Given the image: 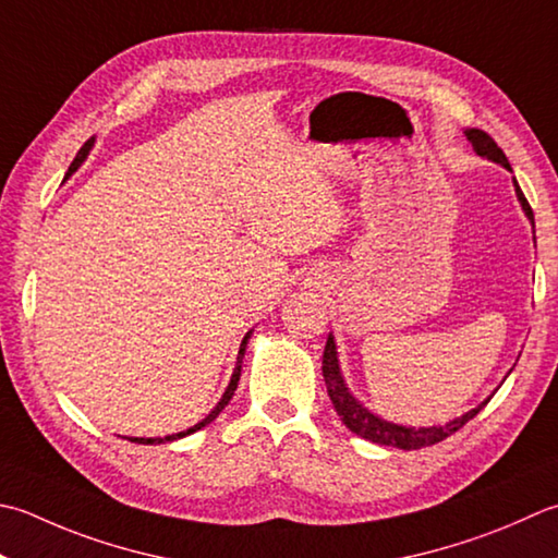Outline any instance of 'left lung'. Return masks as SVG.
Instances as JSON below:
<instances>
[{"instance_id":"8db88e82","label":"left lung","mask_w":558,"mask_h":558,"mask_svg":"<svg viewBox=\"0 0 558 558\" xmlns=\"http://www.w3.org/2000/svg\"><path fill=\"white\" fill-rule=\"evenodd\" d=\"M466 140L472 142V147L478 157H484L488 161H496L500 167L510 169V161L504 155V149H500L494 137L486 135L484 130L478 128H469L464 130ZM512 185H515V195L522 205V213L530 220V225L534 227V215H532V207L527 203L525 195H522L518 181L512 179ZM322 373H324V381H326V391H329L331 403L338 416L345 423L348 430H353L360 438H365L369 442H377V445H385V447H399V450H421V447H428L440 442L445 438H450L452 433H457L462 428L466 421H472L478 411H482L486 403L490 401V397L486 401L478 403L476 409L462 413L460 418L454 421H447L442 425H428V428H411V425H399V423H391L379 418L377 413H373L369 409H365L363 403H360L353 395L351 389H348L343 373H341V365H338V351H336V341H333V333H329V341H326L324 348V363H322Z\"/></svg>"}]
</instances>
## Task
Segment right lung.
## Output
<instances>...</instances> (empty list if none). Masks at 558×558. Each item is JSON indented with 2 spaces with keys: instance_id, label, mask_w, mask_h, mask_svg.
Here are the masks:
<instances>
[{
  "instance_id": "1",
  "label": "right lung",
  "mask_w": 558,
  "mask_h": 558,
  "mask_svg": "<svg viewBox=\"0 0 558 558\" xmlns=\"http://www.w3.org/2000/svg\"><path fill=\"white\" fill-rule=\"evenodd\" d=\"M94 142H96V137H92V140H86L84 142V147L76 151V157H74V161L70 163V171H68V177H72V173L82 167L84 163V159L89 157V151H92V147H94ZM248 336H251V331L244 336V341H242V345H239V355H236V365H234V373H232V379H229V385H227V389H225V395H222V399L217 401V407L207 413V416L201 421V423H195V425H191V428H185V430H181V433H173V435H163V438H128V440H133V442H140V445H161V442H173V440H181V438H185V435H191V433H195V430H201V428H205L207 423H213L217 416H220V411L227 407L229 403V399L234 397V391H236V385H239V377H242V363H244V353H246V343H248Z\"/></svg>"
}]
</instances>
